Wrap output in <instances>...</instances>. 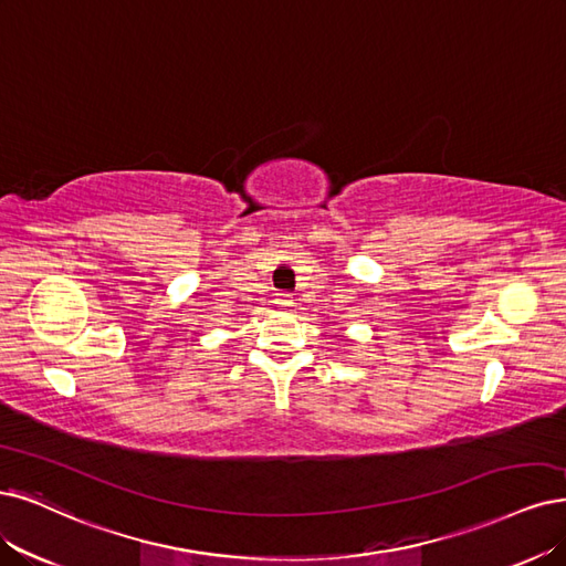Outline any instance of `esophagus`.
Masks as SVG:
<instances>
[{
	"instance_id": "esophagus-1",
	"label": "esophagus",
	"mask_w": 566,
	"mask_h": 566,
	"mask_svg": "<svg viewBox=\"0 0 566 566\" xmlns=\"http://www.w3.org/2000/svg\"><path fill=\"white\" fill-rule=\"evenodd\" d=\"M275 305H277V307H282V310H286V307L294 305V296H291V294H284V291H282V294H277V296H275Z\"/></svg>"
}]
</instances>
